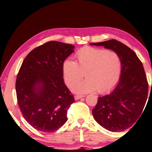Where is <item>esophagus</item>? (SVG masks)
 <instances>
[{
	"instance_id": "esophagus-1",
	"label": "esophagus",
	"mask_w": 152,
	"mask_h": 152,
	"mask_svg": "<svg viewBox=\"0 0 152 152\" xmlns=\"http://www.w3.org/2000/svg\"><path fill=\"white\" fill-rule=\"evenodd\" d=\"M83 97H84V96H83V95H76L74 96V98H75V99H76V100H78V99L83 98Z\"/></svg>"
}]
</instances>
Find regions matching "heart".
I'll return each mask as SVG.
<instances>
[{
	"label": "heart",
	"instance_id": "heart-1",
	"mask_svg": "<svg viewBox=\"0 0 152 152\" xmlns=\"http://www.w3.org/2000/svg\"><path fill=\"white\" fill-rule=\"evenodd\" d=\"M76 61L65 60L62 72L66 85L72 87L84 76L87 78L73 87L76 93H88L98 90L104 93L111 90L119 79L121 57L113 50L86 46L75 54Z\"/></svg>",
	"mask_w": 152,
	"mask_h": 152
}]
</instances>
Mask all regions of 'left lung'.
<instances>
[{"label": "left lung", "instance_id": "obj_1", "mask_svg": "<svg viewBox=\"0 0 152 152\" xmlns=\"http://www.w3.org/2000/svg\"><path fill=\"white\" fill-rule=\"evenodd\" d=\"M91 44L117 52L121 60L119 82L111 94L99 97L92 109L94 117L101 126L111 132L127 129L144 113L147 99L149 83L142 63L134 50L115 39Z\"/></svg>", "mask_w": 152, "mask_h": 152}]
</instances>
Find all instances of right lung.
I'll return each mask as SVG.
<instances>
[{
	"mask_svg": "<svg viewBox=\"0 0 152 152\" xmlns=\"http://www.w3.org/2000/svg\"><path fill=\"white\" fill-rule=\"evenodd\" d=\"M74 46L50 41L27 55L15 81L17 102L26 121L38 131L56 132L67 121L75 102L64 83L62 64Z\"/></svg>",
	"mask_w": 152,
	"mask_h": 152,
	"instance_id": "right-lung-1",
	"label": "right lung"
}]
</instances>
